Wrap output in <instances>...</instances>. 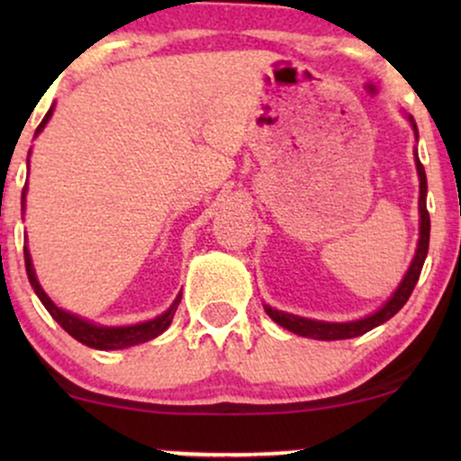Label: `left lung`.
I'll return each mask as SVG.
<instances>
[{
    "mask_svg": "<svg viewBox=\"0 0 461 461\" xmlns=\"http://www.w3.org/2000/svg\"><path fill=\"white\" fill-rule=\"evenodd\" d=\"M414 128V134L418 136V128L414 123L411 116H407ZM416 171H418V179H420V197H418V212H420V238H418V247H416V256L411 260L410 268H407L403 282L399 284V288L394 290V294L390 297L385 303L379 308L375 314L364 316L359 321H351V322H325V321H312V319H301V316L294 314H285V312L273 310L271 305H264L267 314L282 325L284 330L297 333V336H305V338H314V340H347V338H356L362 336L375 327H379L382 322L390 321L393 316L399 312L410 299L411 290L420 277L422 271V264H425L427 251H429V212H427V176H425V167H422L420 160H418V153H416Z\"/></svg>",
    "mask_w": 461,
    "mask_h": 461,
    "instance_id": "obj_1",
    "label": "left lung"
}]
</instances>
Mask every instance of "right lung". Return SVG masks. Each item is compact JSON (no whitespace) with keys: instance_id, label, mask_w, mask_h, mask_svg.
<instances>
[{"instance_id":"1","label":"right lung","mask_w":461,"mask_h":461,"mask_svg":"<svg viewBox=\"0 0 461 461\" xmlns=\"http://www.w3.org/2000/svg\"><path fill=\"white\" fill-rule=\"evenodd\" d=\"M51 113H54V105H51L50 113L45 114V119L41 121V125L36 128V134H39V131H43L47 121L51 119ZM25 190H28V184H25L23 193H21V210H25ZM23 256H25V271H28V279H30L32 288H34V293L39 294L41 303L45 305L47 312L54 316V321L68 333V336H73L77 342H82V345H86L91 348L114 351V348H128V347L140 345V342H147V340H151V338L160 336V333L167 330L168 325H171L173 316H176V310L179 305V299H182V294H179V297L173 301L171 308L164 312V314L156 316V319H151L147 322H139V325H128V327L95 325V322H91V321L79 319V316L71 314V312H65V310L58 308L54 301L47 297L45 290L41 288L39 279H36V273H34V267H32V258H30L28 247H23Z\"/></svg>"}]
</instances>
